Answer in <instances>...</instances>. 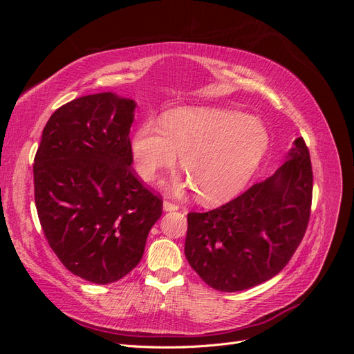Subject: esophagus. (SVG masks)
<instances>
[{"mask_svg":"<svg viewBox=\"0 0 354 354\" xmlns=\"http://www.w3.org/2000/svg\"><path fill=\"white\" fill-rule=\"evenodd\" d=\"M178 205L174 202H169V201H164V211H177Z\"/></svg>","mask_w":354,"mask_h":354,"instance_id":"obj_1","label":"esophagus"}]
</instances>
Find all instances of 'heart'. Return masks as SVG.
I'll use <instances>...</instances> for the list:
<instances>
[{
	"label": "heart",
	"mask_w": 354,
	"mask_h": 354,
	"mask_svg": "<svg viewBox=\"0 0 354 354\" xmlns=\"http://www.w3.org/2000/svg\"><path fill=\"white\" fill-rule=\"evenodd\" d=\"M270 136L261 118L216 106H185L151 118L131 138L134 167L143 181L159 171L180 167L187 180L176 192L194 187L203 202H220L248 183L269 149Z\"/></svg>",
	"instance_id": "1"
}]
</instances>
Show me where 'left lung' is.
<instances>
[{
  "instance_id": "obj_1",
  "label": "left lung",
  "mask_w": 354,
  "mask_h": 354,
  "mask_svg": "<svg viewBox=\"0 0 354 354\" xmlns=\"http://www.w3.org/2000/svg\"><path fill=\"white\" fill-rule=\"evenodd\" d=\"M312 192L308 149L298 137L273 176L220 208L187 214L185 254L192 269L223 292L272 279L304 236Z\"/></svg>"
}]
</instances>
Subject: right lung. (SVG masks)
Masks as SVG:
<instances>
[{
  "label": "right lung",
  "mask_w": 354,
  "mask_h": 354,
  "mask_svg": "<svg viewBox=\"0 0 354 354\" xmlns=\"http://www.w3.org/2000/svg\"><path fill=\"white\" fill-rule=\"evenodd\" d=\"M136 102L115 93L63 104L34 159L35 205L51 250L69 272L106 285L140 263L162 199L134 176Z\"/></svg>",
  "instance_id": "1"
}]
</instances>
